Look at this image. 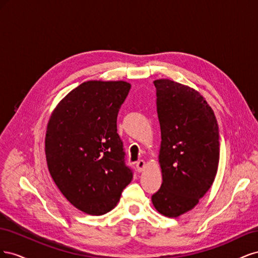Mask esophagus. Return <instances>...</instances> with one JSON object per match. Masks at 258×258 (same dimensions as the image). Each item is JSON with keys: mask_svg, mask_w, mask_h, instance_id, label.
<instances>
[{"mask_svg": "<svg viewBox=\"0 0 258 258\" xmlns=\"http://www.w3.org/2000/svg\"><path fill=\"white\" fill-rule=\"evenodd\" d=\"M136 166H137L138 172H142V171H143L144 168H145V166H146V163H145L144 160H139V161L137 162Z\"/></svg>", "mask_w": 258, "mask_h": 258, "instance_id": "obj_1", "label": "esophagus"}]
</instances>
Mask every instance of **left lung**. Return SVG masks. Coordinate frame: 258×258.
Returning <instances> with one entry per match:
<instances>
[{
    "instance_id": "8db88e82",
    "label": "left lung",
    "mask_w": 258,
    "mask_h": 258,
    "mask_svg": "<svg viewBox=\"0 0 258 258\" xmlns=\"http://www.w3.org/2000/svg\"><path fill=\"white\" fill-rule=\"evenodd\" d=\"M154 85L162 184L152 202L160 214L177 217L196 207L214 182L220 161L218 126L199 91L168 79L156 80Z\"/></svg>"
}]
</instances>
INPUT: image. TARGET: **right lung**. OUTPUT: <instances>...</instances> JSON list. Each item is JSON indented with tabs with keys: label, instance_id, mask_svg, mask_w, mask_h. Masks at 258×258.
<instances>
[{
	"label": "right lung",
	"instance_id": "obj_1",
	"mask_svg": "<svg viewBox=\"0 0 258 258\" xmlns=\"http://www.w3.org/2000/svg\"><path fill=\"white\" fill-rule=\"evenodd\" d=\"M131 85L88 81L70 91L53 108L46 128L49 173L67 200L82 212L112 211L131 181L117 134V114Z\"/></svg>",
	"mask_w": 258,
	"mask_h": 258
}]
</instances>
